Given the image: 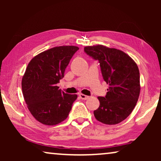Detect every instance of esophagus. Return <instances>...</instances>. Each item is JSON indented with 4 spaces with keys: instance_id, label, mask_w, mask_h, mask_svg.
<instances>
[{
    "instance_id": "esophagus-1",
    "label": "esophagus",
    "mask_w": 161,
    "mask_h": 161,
    "mask_svg": "<svg viewBox=\"0 0 161 161\" xmlns=\"http://www.w3.org/2000/svg\"><path fill=\"white\" fill-rule=\"evenodd\" d=\"M79 96H80V97L82 99V100H87V99H89V96L85 95V94H79Z\"/></svg>"
}]
</instances>
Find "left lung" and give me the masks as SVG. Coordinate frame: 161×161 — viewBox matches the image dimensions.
Segmentation results:
<instances>
[{"mask_svg": "<svg viewBox=\"0 0 161 161\" xmlns=\"http://www.w3.org/2000/svg\"><path fill=\"white\" fill-rule=\"evenodd\" d=\"M88 56L100 63L104 80L109 85L105 97H98L100 106L94 111L99 122L116 125L125 120L135 108L140 94V73L135 61L122 50L103 45L84 47Z\"/></svg>", "mask_w": 161, "mask_h": 161, "instance_id": "left-lung-1", "label": "left lung"}]
</instances>
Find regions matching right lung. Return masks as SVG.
Returning <instances> with one entry per match:
<instances>
[{
  "label": "right lung",
  "mask_w": 161,
  "mask_h": 161,
  "mask_svg": "<svg viewBox=\"0 0 161 161\" xmlns=\"http://www.w3.org/2000/svg\"><path fill=\"white\" fill-rule=\"evenodd\" d=\"M75 46H60L45 50L31 59L22 79L24 99L31 114L46 125L67 118L77 94H66L57 84L64 76Z\"/></svg>",
  "instance_id": "right-lung-1"
}]
</instances>
